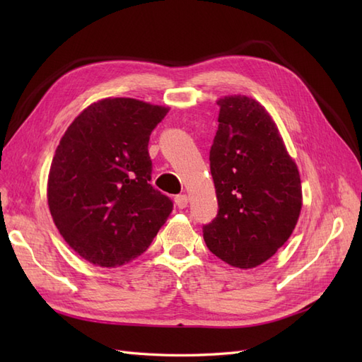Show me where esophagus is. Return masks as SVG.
<instances>
[{"label":"esophagus","instance_id":"1","mask_svg":"<svg viewBox=\"0 0 362 362\" xmlns=\"http://www.w3.org/2000/svg\"><path fill=\"white\" fill-rule=\"evenodd\" d=\"M175 204L178 205V208H185L189 205V196L187 194H178L177 198H175Z\"/></svg>","mask_w":362,"mask_h":362}]
</instances>
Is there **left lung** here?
Wrapping results in <instances>:
<instances>
[{
    "instance_id": "1",
    "label": "left lung",
    "mask_w": 362,
    "mask_h": 362,
    "mask_svg": "<svg viewBox=\"0 0 362 362\" xmlns=\"http://www.w3.org/2000/svg\"><path fill=\"white\" fill-rule=\"evenodd\" d=\"M218 128L210 169L218 214L204 226L213 254L238 269H254L287 242L302 210L298 164L270 113L254 98H218Z\"/></svg>"
}]
</instances>
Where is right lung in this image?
<instances>
[{"instance_id":"right-lung-1","label":"right lung","mask_w":362,"mask_h":362,"mask_svg":"<svg viewBox=\"0 0 362 362\" xmlns=\"http://www.w3.org/2000/svg\"><path fill=\"white\" fill-rule=\"evenodd\" d=\"M168 112L134 98H105L86 107L60 139L48 206L64 242L93 266H124L144 254L173 210L149 184V136Z\"/></svg>"}]
</instances>
